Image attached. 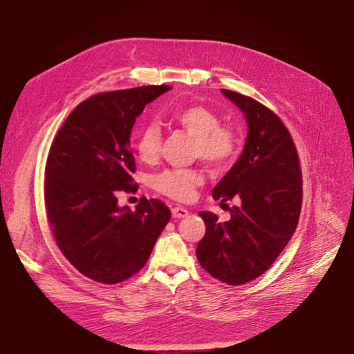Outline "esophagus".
Wrapping results in <instances>:
<instances>
[{"label":"esophagus","mask_w":354,"mask_h":354,"mask_svg":"<svg viewBox=\"0 0 354 354\" xmlns=\"http://www.w3.org/2000/svg\"><path fill=\"white\" fill-rule=\"evenodd\" d=\"M171 212H172V216L175 218H182V217H186L189 214V212L185 207H174Z\"/></svg>","instance_id":"34e87169"}]
</instances>
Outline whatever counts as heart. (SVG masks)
Returning a JSON list of instances; mask_svg holds the SVG:
<instances>
[{
  "mask_svg": "<svg viewBox=\"0 0 354 354\" xmlns=\"http://www.w3.org/2000/svg\"><path fill=\"white\" fill-rule=\"evenodd\" d=\"M168 120L194 138L193 156L216 171L228 168L239 153L236 133L221 126L220 116L201 105H187L174 109ZM162 136L156 124L144 126L136 138V151L141 161L153 164L160 157ZM201 171L194 168L165 169L153 178V187L174 200L186 201L194 196L197 186L203 183Z\"/></svg>",
  "mask_w": 354,
  "mask_h": 354,
  "instance_id": "obj_1",
  "label": "heart"
}]
</instances>
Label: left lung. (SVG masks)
<instances>
[{"label":"left lung","mask_w":354,"mask_h":354,"mask_svg":"<svg viewBox=\"0 0 354 354\" xmlns=\"http://www.w3.org/2000/svg\"><path fill=\"white\" fill-rule=\"evenodd\" d=\"M243 112L248 137L242 156L213 190L216 200L239 198L231 218L220 223L200 212L206 234L196 257L207 273L231 286L263 274L292 236L302 206L299 158L281 119L257 99L223 89Z\"/></svg>","instance_id":"obj_1"}]
</instances>
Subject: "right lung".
<instances>
[{"label":"right lung","instance_id":"obj_1","mask_svg":"<svg viewBox=\"0 0 354 354\" xmlns=\"http://www.w3.org/2000/svg\"><path fill=\"white\" fill-rule=\"evenodd\" d=\"M145 85L100 92L68 115L50 147L44 206L62 254L85 277L118 284L138 273L171 218L158 198L141 197L136 210L118 206L134 193L130 134L145 105L169 91Z\"/></svg>","mask_w":354,"mask_h":354}]
</instances>
